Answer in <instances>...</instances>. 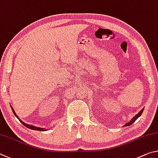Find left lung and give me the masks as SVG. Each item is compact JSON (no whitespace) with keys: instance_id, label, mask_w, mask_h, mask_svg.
<instances>
[{"instance_id":"1","label":"left lung","mask_w":158,"mask_h":158,"mask_svg":"<svg viewBox=\"0 0 158 158\" xmlns=\"http://www.w3.org/2000/svg\"><path fill=\"white\" fill-rule=\"evenodd\" d=\"M143 109H142V110H141V111L138 113V114H137V115H135V117L132 118V119L131 120V121H129V123H126L125 126H131V124H132L135 121H136L138 118H139L141 115H142V112H143Z\"/></svg>"}]
</instances>
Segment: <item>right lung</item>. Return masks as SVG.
Here are the masks:
<instances>
[{"mask_svg": "<svg viewBox=\"0 0 158 158\" xmlns=\"http://www.w3.org/2000/svg\"><path fill=\"white\" fill-rule=\"evenodd\" d=\"M10 106H11V108H12V112H13V113H14V114L15 115V117L18 118V119L20 121V122L23 124V126H25L26 127H27V128H30V129H32V130H35V131H46V128H40V127H37V126H32V125H30V124H27V123H25L23 121H22L20 118H19V117H18L17 116V114H16L15 113V110L13 109V107H12V106H11L10 105Z\"/></svg>", "mask_w": 158, "mask_h": 158, "instance_id": "add662e5", "label": "right lung"}]
</instances>
